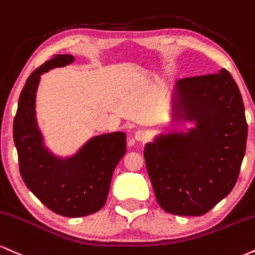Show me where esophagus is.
Here are the masks:
<instances>
[{
	"label": "esophagus",
	"mask_w": 255,
	"mask_h": 255,
	"mask_svg": "<svg viewBox=\"0 0 255 255\" xmlns=\"http://www.w3.org/2000/svg\"><path fill=\"white\" fill-rule=\"evenodd\" d=\"M149 138H150V134L144 130H138L134 133V139L138 140V142H146Z\"/></svg>",
	"instance_id": "34e87169"
}]
</instances>
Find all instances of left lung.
Listing matches in <instances>:
<instances>
[{"label": "left lung", "mask_w": 255, "mask_h": 255, "mask_svg": "<svg viewBox=\"0 0 255 255\" xmlns=\"http://www.w3.org/2000/svg\"><path fill=\"white\" fill-rule=\"evenodd\" d=\"M176 91V110L193 119L196 128L161 136L145 145L143 155L161 208L202 216L238 181L248 133L244 101L227 69L179 80Z\"/></svg>", "instance_id": "1"}]
</instances>
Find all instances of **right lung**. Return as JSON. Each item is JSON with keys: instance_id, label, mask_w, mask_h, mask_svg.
Masks as SVG:
<instances>
[{"instance_id": "obj_1", "label": "right lung", "mask_w": 255, "mask_h": 255, "mask_svg": "<svg viewBox=\"0 0 255 255\" xmlns=\"http://www.w3.org/2000/svg\"><path fill=\"white\" fill-rule=\"evenodd\" d=\"M73 61L70 55H56L29 75L19 98L13 137L21 178L31 192L55 214L82 217L106 203L113 170L127 152V134L94 137L68 160L55 157L44 148L34 110L40 75Z\"/></svg>"}]
</instances>
